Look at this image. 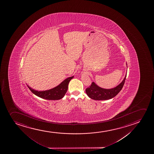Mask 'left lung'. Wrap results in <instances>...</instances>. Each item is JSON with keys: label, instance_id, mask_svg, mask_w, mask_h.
<instances>
[{"label": "left lung", "instance_id": "obj_1", "mask_svg": "<svg viewBox=\"0 0 154 154\" xmlns=\"http://www.w3.org/2000/svg\"><path fill=\"white\" fill-rule=\"evenodd\" d=\"M126 78V74L123 81L116 86L111 89L102 88L92 82L90 87L86 88L85 92L90 98L94 100H107L115 97L123 88Z\"/></svg>", "mask_w": 154, "mask_h": 154}]
</instances>
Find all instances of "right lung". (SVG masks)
<instances>
[{
	"label": "right lung",
	"instance_id": "obj_1",
	"mask_svg": "<svg viewBox=\"0 0 154 154\" xmlns=\"http://www.w3.org/2000/svg\"><path fill=\"white\" fill-rule=\"evenodd\" d=\"M74 76H71L66 79L60 84L54 88L48 90L38 91L31 88L28 85L27 86L34 94L42 99L48 100H58L62 99L68 90V85L70 80Z\"/></svg>",
	"mask_w": 154,
	"mask_h": 154
}]
</instances>
